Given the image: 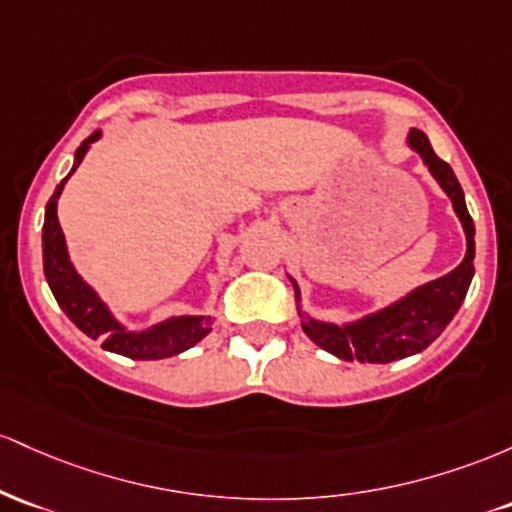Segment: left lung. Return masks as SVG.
I'll return each mask as SVG.
<instances>
[{
	"instance_id": "obj_1",
	"label": "left lung",
	"mask_w": 512,
	"mask_h": 512,
	"mask_svg": "<svg viewBox=\"0 0 512 512\" xmlns=\"http://www.w3.org/2000/svg\"><path fill=\"white\" fill-rule=\"evenodd\" d=\"M406 145L421 157L423 166L438 181L442 193L452 200V210L462 222L464 237H467V254H464L457 268H452L442 278L413 287L411 292L389 302L387 307L365 314V317L355 321H346V324L314 319L312 314L304 312L300 304V285L292 275H287L292 287H295L302 331L326 353L348 360V363H353V360H360V363H394V360L409 358V355L426 350L445 331V326L455 319L457 309L462 307L474 278V222L467 210V203H464V191L459 186L455 171L433 152L426 132L411 128L409 135H406Z\"/></svg>"
}]
</instances>
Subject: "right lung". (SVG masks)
<instances>
[{"instance_id":"right-lung-1","label":"right lung","mask_w":512,"mask_h":512,"mask_svg":"<svg viewBox=\"0 0 512 512\" xmlns=\"http://www.w3.org/2000/svg\"><path fill=\"white\" fill-rule=\"evenodd\" d=\"M96 140H101V130H94L74 152V166L70 174L60 181L55 193L50 195L45 205V222H43V271L53 290L57 304L62 312L79 331H84L89 338H99L108 353L125 355L132 360H162L179 355L183 350L193 348L195 343L203 341L212 331L210 314H181V317H169L147 329L132 331L123 321L116 319V314L108 309V304L101 300L99 292L94 290L82 275L74 268L70 251H67L65 234H62L60 220H57V200H60L62 188L70 176L82 164V159L89 152V147Z\"/></svg>"}]
</instances>
